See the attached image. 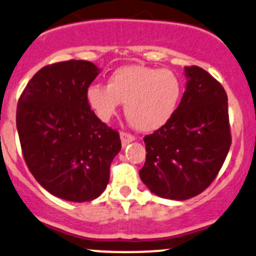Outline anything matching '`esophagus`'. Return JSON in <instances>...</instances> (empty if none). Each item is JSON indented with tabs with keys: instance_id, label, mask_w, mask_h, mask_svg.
Here are the masks:
<instances>
[{
	"instance_id": "1",
	"label": "esophagus",
	"mask_w": 256,
	"mask_h": 256,
	"mask_svg": "<svg viewBox=\"0 0 256 256\" xmlns=\"http://www.w3.org/2000/svg\"><path fill=\"white\" fill-rule=\"evenodd\" d=\"M136 138H134L132 134L127 133V132H120V142H122V145L123 146H126V145H128L129 142H134Z\"/></svg>"
}]
</instances>
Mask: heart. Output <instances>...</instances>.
Returning <instances> with one entry per match:
<instances>
[{
	"label": "heart",
	"instance_id": "obj_1",
	"mask_svg": "<svg viewBox=\"0 0 256 256\" xmlns=\"http://www.w3.org/2000/svg\"><path fill=\"white\" fill-rule=\"evenodd\" d=\"M180 95L182 84L171 70L127 64L110 74L106 86L90 85L85 98L102 122H108L126 104L128 122L140 132H154L173 117Z\"/></svg>",
	"mask_w": 256,
	"mask_h": 256
}]
</instances>
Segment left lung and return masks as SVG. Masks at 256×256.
Instances as JSON below:
<instances>
[{"label": "left lung", "instance_id": "left-lung-1", "mask_svg": "<svg viewBox=\"0 0 256 256\" xmlns=\"http://www.w3.org/2000/svg\"><path fill=\"white\" fill-rule=\"evenodd\" d=\"M180 106L164 127L144 138L146 160L140 180L158 196L186 200L204 192L230 146L227 94L202 68L184 67Z\"/></svg>", "mask_w": 256, "mask_h": 256}]
</instances>
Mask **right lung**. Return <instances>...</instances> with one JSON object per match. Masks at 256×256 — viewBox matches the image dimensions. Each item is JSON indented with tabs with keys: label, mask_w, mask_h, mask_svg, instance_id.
<instances>
[{
	"label": "right lung",
	"mask_w": 256,
	"mask_h": 256,
	"mask_svg": "<svg viewBox=\"0 0 256 256\" xmlns=\"http://www.w3.org/2000/svg\"><path fill=\"white\" fill-rule=\"evenodd\" d=\"M98 73L88 61L46 66L18 101L17 129L26 166L42 188L68 202L100 196L120 150L118 132L101 122L85 98Z\"/></svg>",
	"instance_id": "add662e5"
}]
</instances>
